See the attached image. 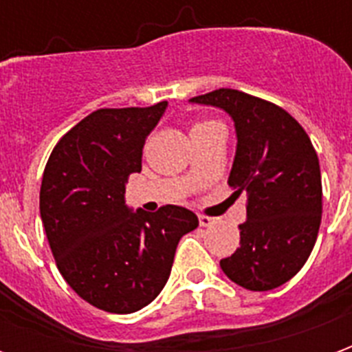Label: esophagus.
Masks as SVG:
<instances>
[{
    "instance_id": "1",
    "label": "esophagus",
    "mask_w": 352,
    "mask_h": 352,
    "mask_svg": "<svg viewBox=\"0 0 352 352\" xmlns=\"http://www.w3.org/2000/svg\"><path fill=\"white\" fill-rule=\"evenodd\" d=\"M198 221H199V226H213L214 222H217V219H213V217H207V214H199Z\"/></svg>"
}]
</instances>
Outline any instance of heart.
Returning a JSON list of instances; mask_svg holds the SVG:
<instances>
[{
	"label": "heart",
	"mask_w": 352,
	"mask_h": 352,
	"mask_svg": "<svg viewBox=\"0 0 352 352\" xmlns=\"http://www.w3.org/2000/svg\"><path fill=\"white\" fill-rule=\"evenodd\" d=\"M207 124H213V122H199V124H196V126H194L192 130H196V128H201V126H207Z\"/></svg>",
	"instance_id": "1"
}]
</instances>
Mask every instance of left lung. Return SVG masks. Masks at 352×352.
<instances>
[{"mask_svg":"<svg viewBox=\"0 0 352 352\" xmlns=\"http://www.w3.org/2000/svg\"><path fill=\"white\" fill-rule=\"evenodd\" d=\"M228 113L236 158L228 184L247 194L239 249L222 272L247 290H272L294 277L317 241L322 214L320 166L309 135L285 109L249 94L219 88L192 98Z\"/></svg>","mask_w":352,"mask_h":352,"instance_id":"left-lung-1","label":"left lung"}]
</instances>
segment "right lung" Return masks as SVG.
<instances>
[{
	"label": "right lung",
	"instance_id": "1",
	"mask_svg": "<svg viewBox=\"0 0 352 352\" xmlns=\"http://www.w3.org/2000/svg\"><path fill=\"white\" fill-rule=\"evenodd\" d=\"M166 107L94 111L58 141L43 173L39 211L58 270L82 300L109 313L153 302L168 283L179 239L198 228L184 207L133 213L124 198Z\"/></svg>",
	"mask_w": 352,
	"mask_h": 352
}]
</instances>
